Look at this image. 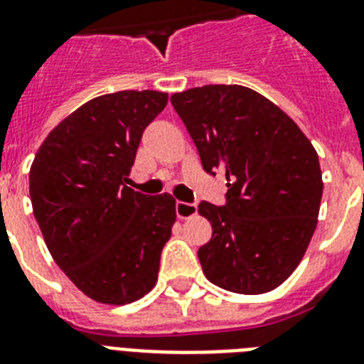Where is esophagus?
<instances>
[{
    "mask_svg": "<svg viewBox=\"0 0 364 364\" xmlns=\"http://www.w3.org/2000/svg\"><path fill=\"white\" fill-rule=\"evenodd\" d=\"M175 210H176V215H178V218H191L197 215V204L178 200L175 204Z\"/></svg>",
    "mask_w": 364,
    "mask_h": 364,
    "instance_id": "esophagus-1",
    "label": "esophagus"
}]
</instances>
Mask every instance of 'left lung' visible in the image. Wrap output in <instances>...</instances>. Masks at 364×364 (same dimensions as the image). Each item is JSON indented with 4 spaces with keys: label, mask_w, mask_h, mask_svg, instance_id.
Here are the masks:
<instances>
[{
    "label": "left lung",
    "mask_w": 364,
    "mask_h": 364,
    "mask_svg": "<svg viewBox=\"0 0 364 364\" xmlns=\"http://www.w3.org/2000/svg\"><path fill=\"white\" fill-rule=\"evenodd\" d=\"M171 104L202 167L228 182L224 204H198L213 228L198 247L202 272L235 294L275 290L317 226L323 175L314 146L284 111L247 87H195L173 95Z\"/></svg>",
    "instance_id": "8db88e82"
}]
</instances>
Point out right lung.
<instances>
[{
	"label": "right lung",
	"instance_id": "right-lung-1",
	"mask_svg": "<svg viewBox=\"0 0 364 364\" xmlns=\"http://www.w3.org/2000/svg\"><path fill=\"white\" fill-rule=\"evenodd\" d=\"M166 105L159 91L98 96L58 124L32 162V211L50 255L78 290L104 304L138 301L159 279L175 198L125 182L144 131Z\"/></svg>",
	"mask_w": 364,
	"mask_h": 364
}]
</instances>
